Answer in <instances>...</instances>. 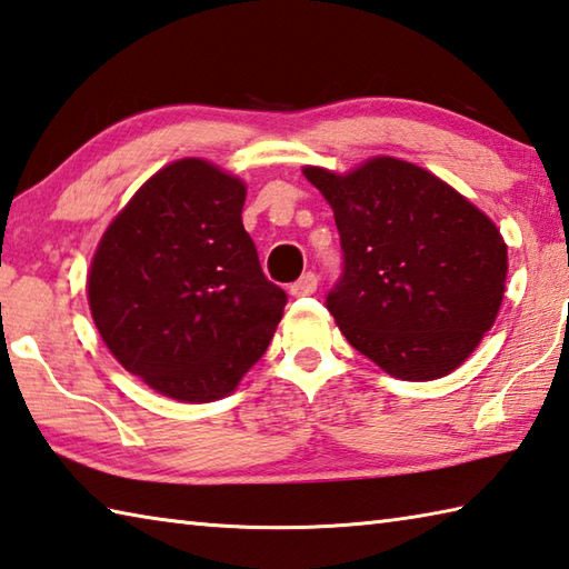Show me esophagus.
Instances as JSON below:
<instances>
[{
  "label": "esophagus",
  "instance_id": "obj_1",
  "mask_svg": "<svg viewBox=\"0 0 569 569\" xmlns=\"http://www.w3.org/2000/svg\"><path fill=\"white\" fill-rule=\"evenodd\" d=\"M317 284H319L317 274L307 272V274L299 277L295 284H289V295H292V297H309V295L317 292Z\"/></svg>",
  "mask_w": 569,
  "mask_h": 569
}]
</instances>
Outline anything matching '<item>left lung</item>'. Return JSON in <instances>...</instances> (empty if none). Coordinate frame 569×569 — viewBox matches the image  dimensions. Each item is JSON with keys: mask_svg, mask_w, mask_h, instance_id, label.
<instances>
[{"mask_svg": "<svg viewBox=\"0 0 569 569\" xmlns=\"http://www.w3.org/2000/svg\"><path fill=\"white\" fill-rule=\"evenodd\" d=\"M305 176L335 210L345 272L327 309L349 345L403 381L458 369L498 317L508 244L486 212L441 178L379 156Z\"/></svg>", "mask_w": 569, "mask_h": 569, "instance_id": "obj_1", "label": "left lung"}]
</instances>
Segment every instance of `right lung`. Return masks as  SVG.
I'll use <instances>...</instances> for the list:
<instances>
[{
  "mask_svg": "<svg viewBox=\"0 0 569 569\" xmlns=\"http://www.w3.org/2000/svg\"><path fill=\"white\" fill-rule=\"evenodd\" d=\"M244 183L183 158L138 188L89 270L93 325L118 363L158 393L206 403L262 357L287 295L242 228Z\"/></svg>",
  "mask_w": 569,
  "mask_h": 569,
  "instance_id": "add662e5",
  "label": "right lung"
}]
</instances>
